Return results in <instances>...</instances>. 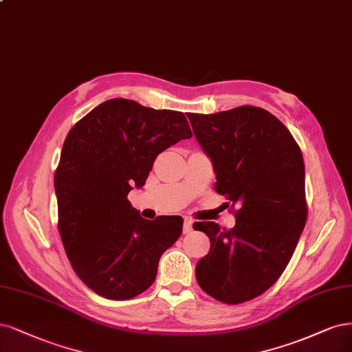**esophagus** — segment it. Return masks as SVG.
Masks as SVG:
<instances>
[{"mask_svg": "<svg viewBox=\"0 0 352 352\" xmlns=\"http://www.w3.org/2000/svg\"><path fill=\"white\" fill-rule=\"evenodd\" d=\"M192 220H189V218H185V223H184V233L188 234L192 232Z\"/></svg>", "mask_w": 352, "mask_h": 352, "instance_id": "obj_1", "label": "esophagus"}]
</instances>
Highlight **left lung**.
Returning a JSON list of instances; mask_svg holds the SVG:
<instances>
[{"label":"left lung","instance_id":"1","mask_svg":"<svg viewBox=\"0 0 352 352\" xmlns=\"http://www.w3.org/2000/svg\"><path fill=\"white\" fill-rule=\"evenodd\" d=\"M188 118L211 159L215 190L240 207L232 230L193 224L211 240L197 263V281L218 301L239 305L274 285L293 256L307 220L305 162L289 131L265 109Z\"/></svg>","mask_w":352,"mask_h":352}]
</instances>
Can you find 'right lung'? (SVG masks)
Segmentation results:
<instances>
[{
  "instance_id": "right-lung-1",
  "label": "right lung",
  "mask_w": 352,
  "mask_h": 352,
  "mask_svg": "<svg viewBox=\"0 0 352 352\" xmlns=\"http://www.w3.org/2000/svg\"><path fill=\"white\" fill-rule=\"evenodd\" d=\"M190 137L182 112L128 99L100 103L68 132L54 179L58 228L72 270L94 293L128 300L154 283L184 220H145L126 197L144 186L157 155Z\"/></svg>"
}]
</instances>
